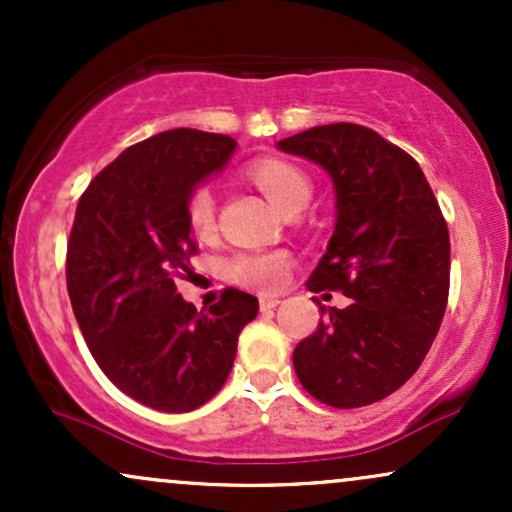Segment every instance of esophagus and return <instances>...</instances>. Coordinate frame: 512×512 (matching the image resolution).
<instances>
[{"label": "esophagus", "instance_id": "1", "mask_svg": "<svg viewBox=\"0 0 512 512\" xmlns=\"http://www.w3.org/2000/svg\"><path fill=\"white\" fill-rule=\"evenodd\" d=\"M279 303H281L279 298H274V296H262L260 298V308L264 310V313H267V310H274Z\"/></svg>", "mask_w": 512, "mask_h": 512}]
</instances>
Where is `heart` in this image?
<instances>
[{"label": "heart", "instance_id": "b5f03b06", "mask_svg": "<svg viewBox=\"0 0 512 512\" xmlns=\"http://www.w3.org/2000/svg\"><path fill=\"white\" fill-rule=\"evenodd\" d=\"M250 178L284 214H298L313 199L308 173L286 158H260L250 166ZM187 223L197 236H209L216 228V197L209 185H195L185 199ZM291 257L279 250L240 252L231 260L228 274L236 284L255 291H276L286 284Z\"/></svg>", "mask_w": 512, "mask_h": 512}]
</instances>
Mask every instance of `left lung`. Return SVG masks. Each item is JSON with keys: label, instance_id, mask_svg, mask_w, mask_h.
<instances>
[{"label": "left lung", "instance_id": "left-lung-1", "mask_svg": "<svg viewBox=\"0 0 512 512\" xmlns=\"http://www.w3.org/2000/svg\"><path fill=\"white\" fill-rule=\"evenodd\" d=\"M317 163L337 192V223L308 289L342 291L293 351L305 390L356 409L399 390L424 361L450 291V236L424 170L373 129L337 122L281 139Z\"/></svg>", "mask_w": 512, "mask_h": 512}]
</instances>
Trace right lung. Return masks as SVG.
Listing matches in <instances>:
<instances>
[{"label": "right lung", "mask_w": 512, "mask_h": 512, "mask_svg": "<svg viewBox=\"0 0 512 512\" xmlns=\"http://www.w3.org/2000/svg\"><path fill=\"white\" fill-rule=\"evenodd\" d=\"M233 151L236 139L185 127L129 146L86 187L69 233L67 291L88 349L125 395L168 414L221 390L260 310L223 289L197 313L175 289L197 255L185 199Z\"/></svg>", "instance_id": "right-lung-1"}]
</instances>
